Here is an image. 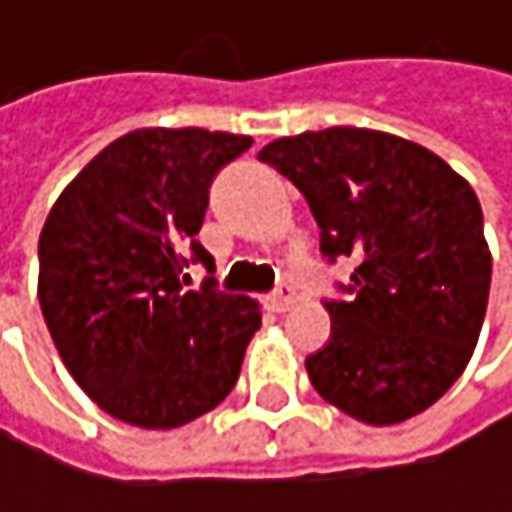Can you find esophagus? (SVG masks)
I'll return each instance as SVG.
<instances>
[{"label":"esophagus","mask_w":512,"mask_h":512,"mask_svg":"<svg viewBox=\"0 0 512 512\" xmlns=\"http://www.w3.org/2000/svg\"><path fill=\"white\" fill-rule=\"evenodd\" d=\"M293 302H296V290H293V284H287V281H281V284L272 290V296H269V308L278 311V314L290 311Z\"/></svg>","instance_id":"1"}]
</instances>
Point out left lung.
<instances>
[{"instance_id": "8db88e82", "label": "left lung", "mask_w": 512, "mask_h": 512, "mask_svg": "<svg viewBox=\"0 0 512 512\" xmlns=\"http://www.w3.org/2000/svg\"><path fill=\"white\" fill-rule=\"evenodd\" d=\"M320 225V252L358 257L350 302H326L332 338L305 358L317 394L388 427L430 409L480 338L492 255L468 180L391 133L329 127L269 142Z\"/></svg>"}]
</instances>
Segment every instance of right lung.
<instances>
[{"mask_svg":"<svg viewBox=\"0 0 512 512\" xmlns=\"http://www.w3.org/2000/svg\"><path fill=\"white\" fill-rule=\"evenodd\" d=\"M249 136L145 127L115 139L58 195L38 243V299L55 350L112 418L171 430L216 409L260 329L249 296L207 278L195 240L210 183L249 151Z\"/></svg>","mask_w":512,"mask_h":512,"instance_id":"1","label":"right lung"}]
</instances>
